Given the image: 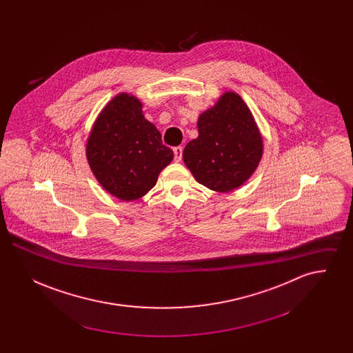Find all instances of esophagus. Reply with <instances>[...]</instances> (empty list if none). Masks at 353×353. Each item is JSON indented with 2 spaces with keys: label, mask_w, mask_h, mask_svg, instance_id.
I'll return each instance as SVG.
<instances>
[{
  "label": "esophagus",
  "mask_w": 353,
  "mask_h": 353,
  "mask_svg": "<svg viewBox=\"0 0 353 353\" xmlns=\"http://www.w3.org/2000/svg\"><path fill=\"white\" fill-rule=\"evenodd\" d=\"M173 153H174V161L180 163L183 159V147H176L173 148Z\"/></svg>",
  "instance_id": "obj_1"
}]
</instances>
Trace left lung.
I'll use <instances>...</instances> for the list:
<instances>
[{
	"instance_id": "1",
	"label": "left lung",
	"mask_w": 353,
	"mask_h": 353,
	"mask_svg": "<svg viewBox=\"0 0 353 353\" xmlns=\"http://www.w3.org/2000/svg\"><path fill=\"white\" fill-rule=\"evenodd\" d=\"M197 128L199 137L183 152L196 181L219 193L245 184L263 154V137L248 104L226 91L199 117Z\"/></svg>"
}]
</instances>
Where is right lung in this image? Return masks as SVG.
Instances as JSON below:
<instances>
[{
  "label": "right lung",
  "instance_id": "obj_1",
  "mask_svg": "<svg viewBox=\"0 0 353 353\" xmlns=\"http://www.w3.org/2000/svg\"><path fill=\"white\" fill-rule=\"evenodd\" d=\"M85 157L98 183L121 201L145 196L173 160L159 130L144 118L143 103L128 92L108 101L90 131Z\"/></svg>",
  "mask_w": 353,
  "mask_h": 353
}]
</instances>
